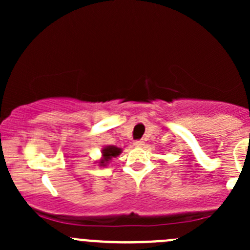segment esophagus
<instances>
[{"label": "esophagus", "instance_id": "1", "mask_svg": "<svg viewBox=\"0 0 250 250\" xmlns=\"http://www.w3.org/2000/svg\"><path fill=\"white\" fill-rule=\"evenodd\" d=\"M134 146H135V147H137V148H141V147H143V146H145V142L141 141V140H139V141L134 142Z\"/></svg>", "mask_w": 250, "mask_h": 250}]
</instances>
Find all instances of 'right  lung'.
<instances>
[{"mask_svg": "<svg viewBox=\"0 0 250 250\" xmlns=\"http://www.w3.org/2000/svg\"><path fill=\"white\" fill-rule=\"evenodd\" d=\"M101 153L102 157L97 163H99V166H101V167H105L113 157H117L122 153V149L115 147V146H105L104 148H102Z\"/></svg>", "mask_w": 250, "mask_h": 250, "instance_id": "1", "label": "right lung"}]
</instances>
